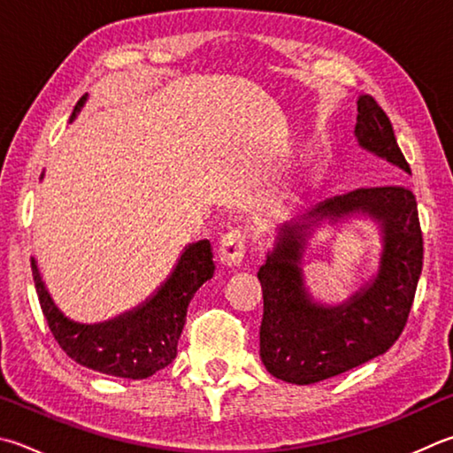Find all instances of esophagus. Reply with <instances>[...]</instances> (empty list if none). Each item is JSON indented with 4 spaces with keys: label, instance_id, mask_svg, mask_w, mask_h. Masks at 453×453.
<instances>
[{
    "label": "esophagus",
    "instance_id": "obj_1",
    "mask_svg": "<svg viewBox=\"0 0 453 453\" xmlns=\"http://www.w3.org/2000/svg\"><path fill=\"white\" fill-rule=\"evenodd\" d=\"M245 255V234L242 229H232L226 235H221L218 257L227 267H240Z\"/></svg>",
    "mask_w": 453,
    "mask_h": 453
}]
</instances>
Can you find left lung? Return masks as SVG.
<instances>
[{
  "mask_svg": "<svg viewBox=\"0 0 453 453\" xmlns=\"http://www.w3.org/2000/svg\"><path fill=\"white\" fill-rule=\"evenodd\" d=\"M355 138L363 150L410 174L390 119L370 95L357 101ZM368 217L383 240L377 273L339 306L308 293L304 251L325 223ZM424 245L414 194L402 186L358 188L334 196L275 227L273 250L257 271L263 289L259 357L271 374L315 384L384 355L404 331L422 273Z\"/></svg>",
  "mask_w": 453,
  "mask_h": 453,
  "instance_id": "left-lung-1",
  "label": "left lung"
}]
</instances>
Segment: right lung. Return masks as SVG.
Instances as JSON below:
<instances>
[{
    "label": "right lung",
    "instance_id": "right-lung-1",
    "mask_svg": "<svg viewBox=\"0 0 453 453\" xmlns=\"http://www.w3.org/2000/svg\"><path fill=\"white\" fill-rule=\"evenodd\" d=\"M87 96L77 103L71 120L77 119ZM213 269L216 265L208 240L186 245L166 281L144 303L114 319L87 325L69 319L55 305L41 277L37 259L31 257L39 305L59 347L79 365L130 380L152 376L176 358L188 305L194 293L213 277Z\"/></svg>",
    "mask_w": 453,
    "mask_h": 453
}]
</instances>
